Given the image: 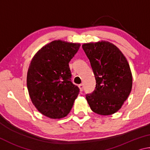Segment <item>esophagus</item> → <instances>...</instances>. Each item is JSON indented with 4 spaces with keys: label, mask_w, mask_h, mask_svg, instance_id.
<instances>
[{
    "label": "esophagus",
    "mask_w": 150,
    "mask_h": 150,
    "mask_svg": "<svg viewBox=\"0 0 150 150\" xmlns=\"http://www.w3.org/2000/svg\"><path fill=\"white\" fill-rule=\"evenodd\" d=\"M79 89L81 91H83V88H84V86H83V84H81L79 85Z\"/></svg>",
    "instance_id": "obj_1"
}]
</instances>
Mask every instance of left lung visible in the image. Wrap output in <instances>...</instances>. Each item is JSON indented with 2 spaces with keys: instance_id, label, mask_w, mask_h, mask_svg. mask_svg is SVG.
<instances>
[{
  "instance_id": "8db88e82",
  "label": "left lung",
  "mask_w": 150,
  "mask_h": 150,
  "mask_svg": "<svg viewBox=\"0 0 150 150\" xmlns=\"http://www.w3.org/2000/svg\"><path fill=\"white\" fill-rule=\"evenodd\" d=\"M96 80L95 89L86 95L94 112L110 115L120 109L131 92L132 76L126 57L108 42L82 45Z\"/></svg>"
}]
</instances>
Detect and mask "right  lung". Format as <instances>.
<instances>
[{"instance_id": "obj_1", "label": "right lung", "mask_w": 150, "mask_h": 150, "mask_svg": "<svg viewBox=\"0 0 150 150\" xmlns=\"http://www.w3.org/2000/svg\"><path fill=\"white\" fill-rule=\"evenodd\" d=\"M79 44L55 40L45 45L32 59L27 74V87L32 103L51 118L67 116L79 93L73 84L69 63Z\"/></svg>"}]
</instances>
